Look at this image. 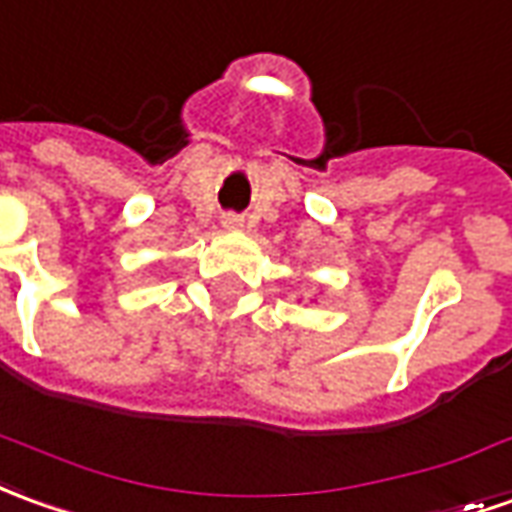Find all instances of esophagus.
<instances>
[{
    "instance_id": "1",
    "label": "esophagus",
    "mask_w": 512,
    "mask_h": 512,
    "mask_svg": "<svg viewBox=\"0 0 512 512\" xmlns=\"http://www.w3.org/2000/svg\"><path fill=\"white\" fill-rule=\"evenodd\" d=\"M221 227H224L227 232H241L246 224H244V219H241V216H235V213H227V216L221 219Z\"/></svg>"
}]
</instances>
